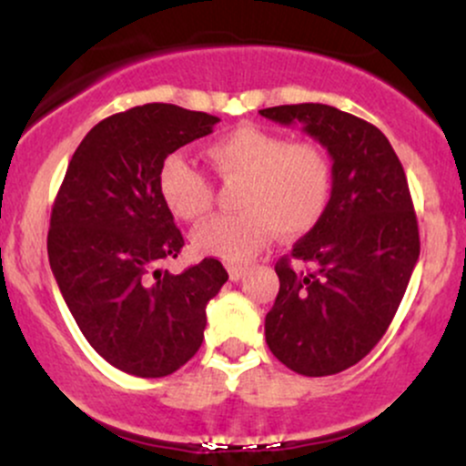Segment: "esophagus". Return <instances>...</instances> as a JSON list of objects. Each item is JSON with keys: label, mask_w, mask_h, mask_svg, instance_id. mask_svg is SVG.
<instances>
[{"label": "esophagus", "mask_w": 466, "mask_h": 466, "mask_svg": "<svg viewBox=\"0 0 466 466\" xmlns=\"http://www.w3.org/2000/svg\"><path fill=\"white\" fill-rule=\"evenodd\" d=\"M228 271H229V278H232V280H240V278L245 276V271H248V267H245V265H228Z\"/></svg>", "instance_id": "obj_1"}]
</instances>
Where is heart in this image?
<instances>
[{"mask_svg": "<svg viewBox=\"0 0 466 466\" xmlns=\"http://www.w3.org/2000/svg\"><path fill=\"white\" fill-rule=\"evenodd\" d=\"M206 155L218 177L243 181L240 212L210 218L192 234L206 254L238 263L258 254L278 228L287 237H300L322 221L333 192V166L319 144L289 142L256 125H238L208 144ZM157 184L175 217L197 221L210 212V179L186 155L164 159Z\"/></svg>", "mask_w": 466, "mask_h": 466, "instance_id": "obj_1", "label": "heart"}]
</instances>
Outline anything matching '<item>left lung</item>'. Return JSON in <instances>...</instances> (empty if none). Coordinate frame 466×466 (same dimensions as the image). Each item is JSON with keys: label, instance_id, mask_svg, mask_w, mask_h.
I'll return each mask as SVG.
<instances>
[{"label": "left lung", "instance_id": "left-lung-1", "mask_svg": "<svg viewBox=\"0 0 466 466\" xmlns=\"http://www.w3.org/2000/svg\"><path fill=\"white\" fill-rule=\"evenodd\" d=\"M300 122L333 157L322 221L276 263L280 289L265 318L276 360L304 377L355 366L386 335L420 254L408 177L377 127L319 103L260 109ZM291 262L311 264L293 270Z\"/></svg>", "mask_w": 466, "mask_h": 466}]
</instances>
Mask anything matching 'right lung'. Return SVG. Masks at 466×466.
Wrapping results in <instances>:
<instances>
[{
  "instance_id": "1",
  "label": "right lung",
  "mask_w": 466,
  "mask_h": 466,
  "mask_svg": "<svg viewBox=\"0 0 466 466\" xmlns=\"http://www.w3.org/2000/svg\"><path fill=\"white\" fill-rule=\"evenodd\" d=\"M217 116L151 103L105 117L72 155L52 206L47 256L80 333L117 370L166 377L195 357L206 304L226 285L217 258L159 269L184 248L159 192L170 153Z\"/></svg>"
}]
</instances>
